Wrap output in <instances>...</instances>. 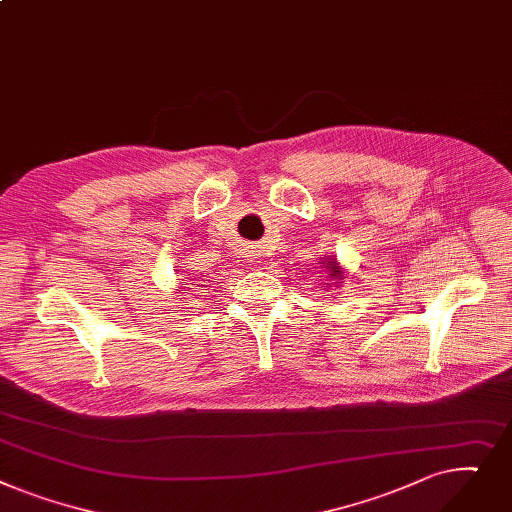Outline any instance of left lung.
Listing matches in <instances>:
<instances>
[{
    "instance_id": "left-lung-1",
    "label": "left lung",
    "mask_w": 512,
    "mask_h": 512,
    "mask_svg": "<svg viewBox=\"0 0 512 512\" xmlns=\"http://www.w3.org/2000/svg\"><path fill=\"white\" fill-rule=\"evenodd\" d=\"M326 268L330 270V277H333V279H341L343 277L341 275V268H339L335 258H326Z\"/></svg>"
}]
</instances>
